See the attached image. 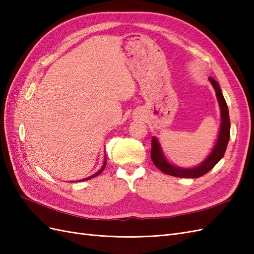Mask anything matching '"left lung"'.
Masks as SVG:
<instances>
[{"label":"left lung","instance_id":"left-lung-1","mask_svg":"<svg viewBox=\"0 0 254 254\" xmlns=\"http://www.w3.org/2000/svg\"><path fill=\"white\" fill-rule=\"evenodd\" d=\"M209 80L212 83L213 88L215 89V92H216V97L220 107V114H221L220 115L221 123H220L219 133H218L216 143H215L214 148L212 149L211 153L207 156V158L203 161V162H201L196 167L182 168L168 162L163 155L162 148H161L160 143L157 140V137L152 136L151 150H150L151 160L153 164H155L161 172H163L166 175L180 177V178H198V177H201L205 175L207 172H210L225 155L227 146L229 143V139H230L229 110L218 82L212 77H210Z\"/></svg>","mask_w":254,"mask_h":254}]
</instances>
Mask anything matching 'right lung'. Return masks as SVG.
<instances>
[{"label":"right lung","mask_w":254,"mask_h":254,"mask_svg":"<svg viewBox=\"0 0 254 254\" xmlns=\"http://www.w3.org/2000/svg\"><path fill=\"white\" fill-rule=\"evenodd\" d=\"M106 162H107V159H106V157H105V162H104V164H103V166H102V168L101 170H99L97 173H95L94 175H92V176H90V177H88V178H86V179H83V180H81V181H84V180H89V179H92V178H94V177H96V176H98V175H101L102 173H103V171L105 170V167H106Z\"/></svg>","instance_id":"right-lung-1"}]
</instances>
